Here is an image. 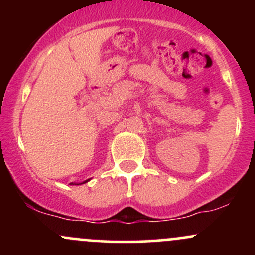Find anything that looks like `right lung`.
Returning a JSON list of instances; mask_svg holds the SVG:
<instances>
[{
    "instance_id": "right-lung-1",
    "label": "right lung",
    "mask_w": 255,
    "mask_h": 255,
    "mask_svg": "<svg viewBox=\"0 0 255 255\" xmlns=\"http://www.w3.org/2000/svg\"><path fill=\"white\" fill-rule=\"evenodd\" d=\"M89 181H90V178H89V180H86V181H84V182H81V183H71V184H84V183H86V182H89Z\"/></svg>"
}]
</instances>
